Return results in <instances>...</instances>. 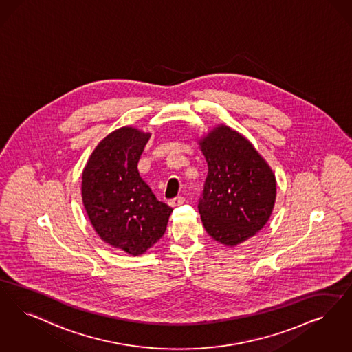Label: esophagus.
Returning a JSON list of instances; mask_svg holds the SVG:
<instances>
[{
	"label": "esophagus",
	"instance_id": "obj_1",
	"mask_svg": "<svg viewBox=\"0 0 352 352\" xmlns=\"http://www.w3.org/2000/svg\"><path fill=\"white\" fill-rule=\"evenodd\" d=\"M183 203H184V197H174V199L169 200V204L171 207H178V206H181Z\"/></svg>",
	"mask_w": 352,
	"mask_h": 352
}]
</instances>
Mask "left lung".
I'll use <instances>...</instances> for the list:
<instances>
[{
  "label": "left lung",
  "mask_w": 352,
  "mask_h": 352,
  "mask_svg": "<svg viewBox=\"0 0 352 352\" xmlns=\"http://www.w3.org/2000/svg\"><path fill=\"white\" fill-rule=\"evenodd\" d=\"M208 175L197 208L212 239L236 246L256 234L272 213L276 179L252 142L217 126L199 140Z\"/></svg>",
  "instance_id": "obj_1"
}]
</instances>
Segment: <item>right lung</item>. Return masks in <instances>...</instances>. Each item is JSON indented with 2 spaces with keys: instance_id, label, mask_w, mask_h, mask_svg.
<instances>
[{
  "instance_id": "right-lung-1",
  "label": "right lung",
  "mask_w": 352,
  "mask_h": 352,
  "mask_svg": "<svg viewBox=\"0 0 352 352\" xmlns=\"http://www.w3.org/2000/svg\"><path fill=\"white\" fill-rule=\"evenodd\" d=\"M151 133L122 126L107 135L82 171V203L99 237L133 256L166 230L173 208L157 200L138 170Z\"/></svg>"
}]
</instances>
